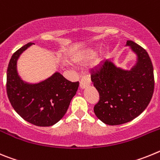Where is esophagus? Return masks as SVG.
Masks as SVG:
<instances>
[{
	"label": "esophagus",
	"instance_id": "1",
	"mask_svg": "<svg viewBox=\"0 0 160 160\" xmlns=\"http://www.w3.org/2000/svg\"><path fill=\"white\" fill-rule=\"evenodd\" d=\"M90 85V79L89 78L83 77L80 81V88L85 89Z\"/></svg>",
	"mask_w": 160,
	"mask_h": 160
}]
</instances>
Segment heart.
I'll return each mask as SVG.
<instances>
[{"label": "heart", "mask_w": 160, "mask_h": 160, "mask_svg": "<svg viewBox=\"0 0 160 160\" xmlns=\"http://www.w3.org/2000/svg\"><path fill=\"white\" fill-rule=\"evenodd\" d=\"M94 56H95V53L93 50H88V51L85 52L84 54L80 58V62L84 63V64L90 62L94 59Z\"/></svg>", "instance_id": "heart-1"}]
</instances>
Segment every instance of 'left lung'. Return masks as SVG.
<instances>
[{"instance_id":"1","label":"left lung","mask_w":160,"mask_h":160,"mask_svg":"<svg viewBox=\"0 0 160 160\" xmlns=\"http://www.w3.org/2000/svg\"><path fill=\"white\" fill-rule=\"evenodd\" d=\"M126 46L136 55V62L131 70L118 67L111 59H105L90 74L99 93L94 114L107 125H120L138 117L153 95V66L148 52L132 41H128Z\"/></svg>"}]
</instances>
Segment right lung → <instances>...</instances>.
Wrapping results in <instances>:
<instances>
[{
	"instance_id": "right-lung-1",
	"label": "right lung",
	"mask_w": 160,
	"mask_h": 160,
	"mask_svg": "<svg viewBox=\"0 0 160 160\" xmlns=\"http://www.w3.org/2000/svg\"><path fill=\"white\" fill-rule=\"evenodd\" d=\"M34 43L29 42L12 54L7 70L6 90L8 100L22 118L38 127H50L62 118L79 82H72L55 72L37 83H29L20 77L18 60Z\"/></svg>"
}]
</instances>
